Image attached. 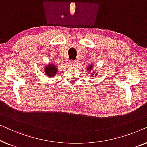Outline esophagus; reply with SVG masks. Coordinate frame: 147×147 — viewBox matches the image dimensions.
Returning a JSON list of instances; mask_svg holds the SVG:
<instances>
[{"instance_id": "obj_1", "label": "esophagus", "mask_w": 147, "mask_h": 147, "mask_svg": "<svg viewBox=\"0 0 147 147\" xmlns=\"http://www.w3.org/2000/svg\"><path fill=\"white\" fill-rule=\"evenodd\" d=\"M69 63H70V65H75L76 64V62L75 60H71V61H69Z\"/></svg>"}]
</instances>
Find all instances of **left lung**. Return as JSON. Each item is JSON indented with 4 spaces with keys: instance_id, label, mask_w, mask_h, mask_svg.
<instances>
[{
    "instance_id": "left-lung-1",
    "label": "left lung",
    "mask_w": 147,
    "mask_h": 147,
    "mask_svg": "<svg viewBox=\"0 0 147 147\" xmlns=\"http://www.w3.org/2000/svg\"><path fill=\"white\" fill-rule=\"evenodd\" d=\"M92 67H93V66H92V65H88V67H87V70H88V71H91V70L92 69ZM94 73H95V72H93V73H92V77H94ZM95 75H96V76L97 75V74H96Z\"/></svg>"
}]
</instances>
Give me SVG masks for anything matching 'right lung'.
I'll return each instance as SVG.
<instances>
[{
  "mask_svg": "<svg viewBox=\"0 0 147 147\" xmlns=\"http://www.w3.org/2000/svg\"><path fill=\"white\" fill-rule=\"evenodd\" d=\"M45 73L48 77L49 78H54L56 74L57 73V67L53 63L48 64V65H45Z\"/></svg>",
  "mask_w": 147,
  "mask_h": 147,
  "instance_id": "right-lung-1",
  "label": "right lung"
}]
</instances>
